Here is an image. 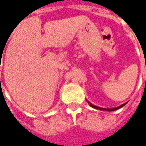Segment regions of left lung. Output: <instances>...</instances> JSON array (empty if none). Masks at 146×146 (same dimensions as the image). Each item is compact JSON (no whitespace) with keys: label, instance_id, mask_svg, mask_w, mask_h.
Wrapping results in <instances>:
<instances>
[{"label":"left lung","instance_id":"1","mask_svg":"<svg viewBox=\"0 0 146 146\" xmlns=\"http://www.w3.org/2000/svg\"><path fill=\"white\" fill-rule=\"evenodd\" d=\"M90 105L92 106V107H94V108H96V109H99V110H106V111H115V110H117V109H119V108H121V107H123L125 104H123V105H121L120 106H118V107H116V108H111V109H104V108H101V107H98V106H94V105H92V104H90Z\"/></svg>","mask_w":146,"mask_h":146}]
</instances>
